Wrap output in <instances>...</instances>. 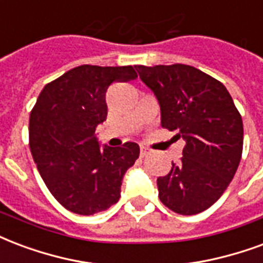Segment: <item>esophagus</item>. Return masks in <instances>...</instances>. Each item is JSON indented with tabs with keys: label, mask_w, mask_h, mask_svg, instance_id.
I'll list each match as a JSON object with an SVG mask.
<instances>
[{
	"label": "esophagus",
	"mask_w": 263,
	"mask_h": 263,
	"mask_svg": "<svg viewBox=\"0 0 263 263\" xmlns=\"http://www.w3.org/2000/svg\"><path fill=\"white\" fill-rule=\"evenodd\" d=\"M146 155H149V149H147L146 146H141V156H146Z\"/></svg>",
	"instance_id": "esophagus-1"
}]
</instances>
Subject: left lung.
Masks as SVG:
<instances>
[{"instance_id": "1", "label": "left lung", "mask_w": 263, "mask_h": 263, "mask_svg": "<svg viewBox=\"0 0 263 263\" xmlns=\"http://www.w3.org/2000/svg\"><path fill=\"white\" fill-rule=\"evenodd\" d=\"M160 104L161 126L185 141L182 157L157 178L159 198L180 215L211 208L226 191L242 153V120L224 85L190 65H137Z\"/></svg>"}]
</instances>
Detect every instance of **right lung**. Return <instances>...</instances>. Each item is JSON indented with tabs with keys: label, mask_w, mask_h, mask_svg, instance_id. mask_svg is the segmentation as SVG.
Wrapping results in <instances>:
<instances>
[{
	"label": "right lung",
	"mask_w": 263,
	"mask_h": 263,
	"mask_svg": "<svg viewBox=\"0 0 263 263\" xmlns=\"http://www.w3.org/2000/svg\"><path fill=\"white\" fill-rule=\"evenodd\" d=\"M137 77L131 65H81L39 95L29 118L30 151L44 184L68 211L95 215L120 199L122 178L139 157V146H102L96 128L107 118L108 86Z\"/></svg>",
	"instance_id": "obj_1"
}]
</instances>
